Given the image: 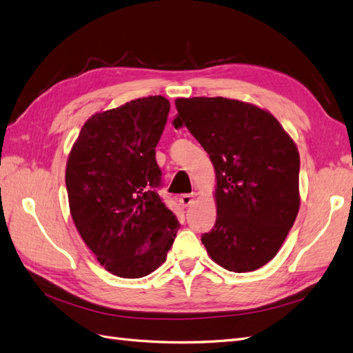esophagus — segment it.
<instances>
[{
  "instance_id": "34e87169",
  "label": "esophagus",
  "mask_w": 353,
  "mask_h": 353,
  "mask_svg": "<svg viewBox=\"0 0 353 353\" xmlns=\"http://www.w3.org/2000/svg\"><path fill=\"white\" fill-rule=\"evenodd\" d=\"M193 197H194V194L191 193V194H183L179 197V203H181V206L183 208H187V206H190L191 203H193Z\"/></svg>"
}]
</instances>
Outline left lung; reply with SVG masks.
Instances as JSON below:
<instances>
[{
	"label": "left lung",
	"instance_id": "1",
	"mask_svg": "<svg viewBox=\"0 0 353 353\" xmlns=\"http://www.w3.org/2000/svg\"><path fill=\"white\" fill-rule=\"evenodd\" d=\"M174 126L193 134L216 174V222L201 243L213 262L250 272L279 253L296 221L301 159L275 117L223 97L176 99Z\"/></svg>",
	"mask_w": 353,
	"mask_h": 353
}]
</instances>
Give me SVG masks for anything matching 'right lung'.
Returning <instances> with one entry per match:
<instances>
[{
	"label": "right lung",
	"mask_w": 353,
	"mask_h": 353,
	"mask_svg": "<svg viewBox=\"0 0 353 353\" xmlns=\"http://www.w3.org/2000/svg\"><path fill=\"white\" fill-rule=\"evenodd\" d=\"M169 101L137 99L92 114L66 165L72 219L109 272L141 279L166 261L179 222L157 194L162 170L156 145Z\"/></svg>",
	"instance_id": "right-lung-1"
}]
</instances>
